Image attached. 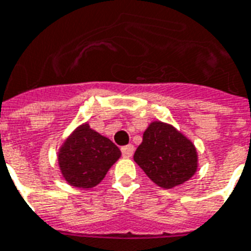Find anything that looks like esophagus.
I'll return each instance as SVG.
<instances>
[{
	"label": "esophagus",
	"mask_w": 251,
	"mask_h": 251,
	"mask_svg": "<svg viewBox=\"0 0 251 251\" xmlns=\"http://www.w3.org/2000/svg\"><path fill=\"white\" fill-rule=\"evenodd\" d=\"M121 152L124 156H126V158H130V156H133V154H134V146L133 145H127V146L121 147Z\"/></svg>",
	"instance_id": "esophagus-1"
}]
</instances>
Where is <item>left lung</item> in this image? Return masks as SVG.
I'll list each match as a JSON object with an SVG mask.
<instances>
[{
    "mask_svg": "<svg viewBox=\"0 0 251 251\" xmlns=\"http://www.w3.org/2000/svg\"><path fill=\"white\" fill-rule=\"evenodd\" d=\"M134 160L147 176L163 188L184 183L198 167L196 149L172 126L152 122L143 133Z\"/></svg>",
    "mask_w": 251,
    "mask_h": 251,
    "instance_id": "1",
    "label": "left lung"
}]
</instances>
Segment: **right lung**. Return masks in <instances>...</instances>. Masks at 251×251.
Returning a JSON list of instances; mask_svg holds the SVG:
<instances>
[{
    "label": "right lung",
    "mask_w": 251,
    "mask_h": 251,
    "mask_svg": "<svg viewBox=\"0 0 251 251\" xmlns=\"http://www.w3.org/2000/svg\"><path fill=\"white\" fill-rule=\"evenodd\" d=\"M121 151L110 139L80 126L67 139L59 152V166L63 176L77 188H92L100 183Z\"/></svg>",
    "instance_id": "add662e5"
}]
</instances>
